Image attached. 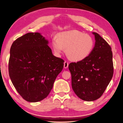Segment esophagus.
<instances>
[{
	"mask_svg": "<svg viewBox=\"0 0 123 123\" xmlns=\"http://www.w3.org/2000/svg\"><path fill=\"white\" fill-rule=\"evenodd\" d=\"M68 66H69V63H68V62L65 61V62H64V67L65 69H66V68H68Z\"/></svg>",
	"mask_w": 123,
	"mask_h": 123,
	"instance_id": "34e87169",
	"label": "esophagus"
}]
</instances>
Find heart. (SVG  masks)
<instances>
[{"mask_svg":"<svg viewBox=\"0 0 123 123\" xmlns=\"http://www.w3.org/2000/svg\"><path fill=\"white\" fill-rule=\"evenodd\" d=\"M51 46L57 55H60L66 48L69 57L74 61L86 59L92 51L94 40L91 36L77 30L61 32L52 39Z\"/></svg>","mask_w":123,"mask_h":123,"instance_id":"1","label":"heart"}]
</instances>
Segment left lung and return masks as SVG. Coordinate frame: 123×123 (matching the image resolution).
<instances>
[{"instance_id":"1","label":"left lung","mask_w":123,"mask_h":123,"mask_svg":"<svg viewBox=\"0 0 123 123\" xmlns=\"http://www.w3.org/2000/svg\"><path fill=\"white\" fill-rule=\"evenodd\" d=\"M92 34L95 43L91 54L69 65L72 89L78 98L86 101L101 97L113 75L111 48L99 34Z\"/></svg>"}]
</instances>
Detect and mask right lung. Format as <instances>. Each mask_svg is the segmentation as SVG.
<instances>
[{"mask_svg":"<svg viewBox=\"0 0 123 123\" xmlns=\"http://www.w3.org/2000/svg\"><path fill=\"white\" fill-rule=\"evenodd\" d=\"M48 41L40 33L16 39L10 48L9 72L16 90L26 101H41L49 94L64 60L53 55Z\"/></svg>","mask_w":123,"mask_h":123,"instance_id":"add662e5","label":"right lung"}]
</instances>
